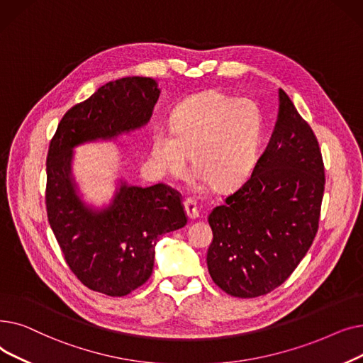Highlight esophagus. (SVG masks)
<instances>
[{"label": "esophagus", "mask_w": 363, "mask_h": 363, "mask_svg": "<svg viewBox=\"0 0 363 363\" xmlns=\"http://www.w3.org/2000/svg\"><path fill=\"white\" fill-rule=\"evenodd\" d=\"M184 211L187 214V217L191 220H195L199 217V210H198V203L196 201H194L192 198H187L184 201Z\"/></svg>", "instance_id": "1"}]
</instances>
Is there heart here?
I'll list each match as a JSON object with an SVG mask.
<instances>
[{
    "label": "heart",
    "instance_id": "heart-1",
    "mask_svg": "<svg viewBox=\"0 0 363 363\" xmlns=\"http://www.w3.org/2000/svg\"><path fill=\"white\" fill-rule=\"evenodd\" d=\"M263 142V115L250 99L217 90L184 99L171 115V131L157 127L150 164L161 176H182L189 155L198 184L229 191L254 171Z\"/></svg>",
    "mask_w": 363,
    "mask_h": 363
}]
</instances>
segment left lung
Wrapping results in <instances>:
<instances>
[{"mask_svg":"<svg viewBox=\"0 0 363 363\" xmlns=\"http://www.w3.org/2000/svg\"><path fill=\"white\" fill-rule=\"evenodd\" d=\"M325 172L316 135L279 89L270 142L250 179L208 216L206 266L224 292L252 298L282 285L318 232Z\"/></svg>","mask_w":363,"mask_h":363,"instance_id":"obj_1","label":"left lung"}]
</instances>
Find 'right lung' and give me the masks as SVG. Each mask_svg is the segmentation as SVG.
<instances>
[{
    "label": "right lung",
    "instance_id": "obj_1",
    "mask_svg": "<svg viewBox=\"0 0 363 363\" xmlns=\"http://www.w3.org/2000/svg\"><path fill=\"white\" fill-rule=\"evenodd\" d=\"M160 94L152 78L111 81L65 113L48 147L51 230L77 278L111 297L127 296L150 278L155 245L162 235L184 228L187 217L179 192L161 183L140 187L119 179L108 205L84 201L72 174L74 149L145 127Z\"/></svg>",
    "mask_w": 363,
    "mask_h": 363
}]
</instances>
